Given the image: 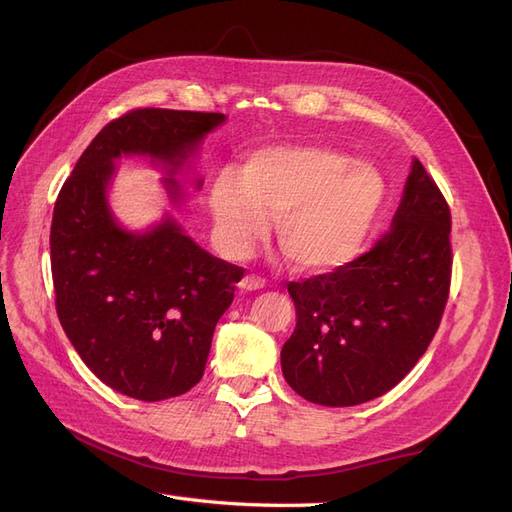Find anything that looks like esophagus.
<instances>
[{
  "instance_id": "obj_1",
  "label": "esophagus",
  "mask_w": 512,
  "mask_h": 512,
  "mask_svg": "<svg viewBox=\"0 0 512 512\" xmlns=\"http://www.w3.org/2000/svg\"><path fill=\"white\" fill-rule=\"evenodd\" d=\"M265 277H260V275H245L243 280H241V284H239V288L241 290H260V288H265Z\"/></svg>"
}]
</instances>
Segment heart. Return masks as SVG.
Listing matches in <instances>:
<instances>
[{
	"mask_svg": "<svg viewBox=\"0 0 512 512\" xmlns=\"http://www.w3.org/2000/svg\"><path fill=\"white\" fill-rule=\"evenodd\" d=\"M384 200V179L367 162L318 145L260 151L245 175L222 173L211 188L215 237L222 252L241 258L275 235L294 267L324 273L359 252Z\"/></svg>",
	"mask_w": 512,
	"mask_h": 512,
	"instance_id": "heart-1",
	"label": "heart"
}]
</instances>
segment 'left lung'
<instances>
[{
  "mask_svg": "<svg viewBox=\"0 0 512 512\" xmlns=\"http://www.w3.org/2000/svg\"><path fill=\"white\" fill-rule=\"evenodd\" d=\"M451 271V209L414 160L393 224L369 252L288 284L297 327L282 371L292 391L331 408L391 391L436 335Z\"/></svg>",
  "mask_w": 512,
  "mask_h": 512,
  "instance_id": "1",
  "label": "left lung"
}]
</instances>
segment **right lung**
<instances>
[{
    "label": "right lung",
    "instance_id": "obj_1",
    "mask_svg": "<svg viewBox=\"0 0 512 512\" xmlns=\"http://www.w3.org/2000/svg\"><path fill=\"white\" fill-rule=\"evenodd\" d=\"M224 119L134 108L98 132L55 200L59 322L83 363L121 395L162 401L200 382L215 324L235 299L243 269L205 252L170 218L145 235L123 230L106 203L115 160L145 153L166 162V188L177 200L173 173Z\"/></svg>",
    "mask_w": 512,
    "mask_h": 512
}]
</instances>
